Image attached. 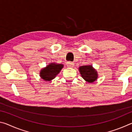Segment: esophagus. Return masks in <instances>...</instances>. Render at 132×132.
I'll return each instance as SVG.
<instances>
[{
  "label": "esophagus",
  "mask_w": 132,
  "mask_h": 132,
  "mask_svg": "<svg viewBox=\"0 0 132 132\" xmlns=\"http://www.w3.org/2000/svg\"><path fill=\"white\" fill-rule=\"evenodd\" d=\"M66 64L67 66H68V67H69V68H73L75 66V64L73 62H68L66 63Z\"/></svg>",
  "instance_id": "34e87169"
}]
</instances>
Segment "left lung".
I'll list each match as a JSON object with an SVG mask.
<instances>
[{
  "mask_svg": "<svg viewBox=\"0 0 132 132\" xmlns=\"http://www.w3.org/2000/svg\"><path fill=\"white\" fill-rule=\"evenodd\" d=\"M79 71L81 77L88 82H93L98 78L97 71L91 65H85L79 67Z\"/></svg>",
  "mask_w": 132,
  "mask_h": 132,
  "instance_id": "8db88e82",
  "label": "left lung"
}]
</instances>
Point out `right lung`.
I'll list each match as a JSON object with an SVG mask.
<instances>
[{"instance_id":"obj_1","label":"right lung","mask_w":132,"mask_h":132,"mask_svg":"<svg viewBox=\"0 0 132 132\" xmlns=\"http://www.w3.org/2000/svg\"><path fill=\"white\" fill-rule=\"evenodd\" d=\"M63 68L62 64L51 63L40 71V77L45 81H51L59 74Z\"/></svg>"}]
</instances>
